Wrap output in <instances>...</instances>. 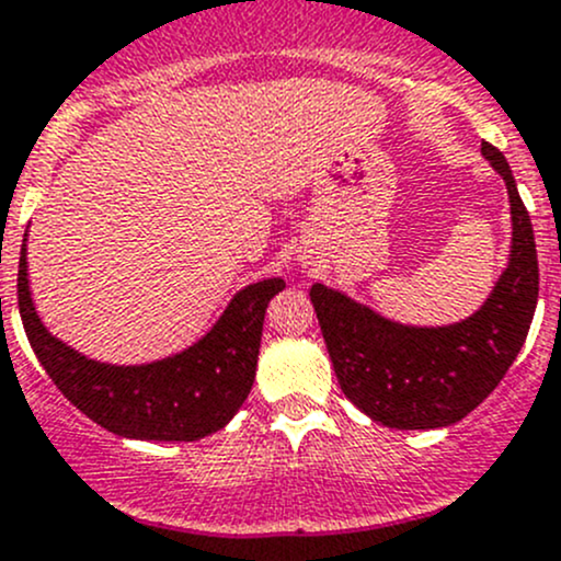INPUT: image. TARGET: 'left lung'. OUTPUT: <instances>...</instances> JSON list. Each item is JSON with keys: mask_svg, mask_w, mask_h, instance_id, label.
Returning a JSON list of instances; mask_svg holds the SVG:
<instances>
[{"mask_svg": "<svg viewBox=\"0 0 561 561\" xmlns=\"http://www.w3.org/2000/svg\"><path fill=\"white\" fill-rule=\"evenodd\" d=\"M511 201V257L472 314L448 325H407L314 282L322 339L344 396L388 428H443L491 393L529 333L540 290L535 233L505 154L483 144Z\"/></svg>", "mask_w": 561, "mask_h": 561, "instance_id": "8db88e82", "label": "left lung"}]
</instances>
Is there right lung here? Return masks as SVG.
I'll return each instance as SVG.
<instances>
[{"instance_id": "obj_1", "label": "right lung", "mask_w": 561, "mask_h": 561, "mask_svg": "<svg viewBox=\"0 0 561 561\" xmlns=\"http://www.w3.org/2000/svg\"><path fill=\"white\" fill-rule=\"evenodd\" d=\"M30 236V233H26ZM26 236L19 260V309L32 350L54 386L87 417L129 439L192 443L233 421L252 390L268 301L285 290L271 276L241 287L197 342L149 364H105L45 328L30 287Z\"/></svg>"}]
</instances>
